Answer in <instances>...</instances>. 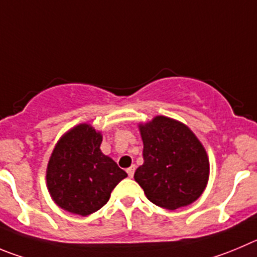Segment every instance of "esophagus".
<instances>
[{
	"mask_svg": "<svg viewBox=\"0 0 257 257\" xmlns=\"http://www.w3.org/2000/svg\"><path fill=\"white\" fill-rule=\"evenodd\" d=\"M134 171H136V166L133 165V166H131L128 170H126V174H128L129 177H133L134 176Z\"/></svg>",
	"mask_w": 257,
	"mask_h": 257,
	"instance_id": "1",
	"label": "esophagus"
}]
</instances>
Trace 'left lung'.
Segmentation results:
<instances>
[{
  "label": "left lung",
  "instance_id": "obj_1",
  "mask_svg": "<svg viewBox=\"0 0 257 257\" xmlns=\"http://www.w3.org/2000/svg\"><path fill=\"white\" fill-rule=\"evenodd\" d=\"M138 128L145 162L136 170L134 180L158 207L175 210L190 205L209 180L204 146L188 125L164 115L138 124Z\"/></svg>",
  "mask_w": 257,
  "mask_h": 257
}]
</instances>
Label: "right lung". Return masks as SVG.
I'll list each match as a JSON object with an SVG mask.
<instances>
[{
	"mask_svg": "<svg viewBox=\"0 0 257 257\" xmlns=\"http://www.w3.org/2000/svg\"><path fill=\"white\" fill-rule=\"evenodd\" d=\"M102 133L82 123L63 134L47 166V188L66 212L86 217L107 203L112 189L128 175L100 150Z\"/></svg>",
	"mask_w": 257,
	"mask_h": 257,
	"instance_id": "1",
	"label": "right lung"
}]
</instances>
